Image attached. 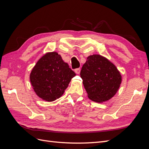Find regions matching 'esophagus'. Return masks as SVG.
Listing matches in <instances>:
<instances>
[{"label":"esophagus","mask_w":149,"mask_h":149,"mask_svg":"<svg viewBox=\"0 0 149 149\" xmlns=\"http://www.w3.org/2000/svg\"><path fill=\"white\" fill-rule=\"evenodd\" d=\"M80 71H81L80 68H76V69L74 70V72H75L76 74H78L80 73Z\"/></svg>","instance_id":"1"}]
</instances>
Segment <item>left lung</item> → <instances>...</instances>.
Listing matches in <instances>:
<instances>
[{
  "mask_svg": "<svg viewBox=\"0 0 149 149\" xmlns=\"http://www.w3.org/2000/svg\"><path fill=\"white\" fill-rule=\"evenodd\" d=\"M80 75L88 97L97 102H105L113 97L122 81L116 66L99 55L87 58Z\"/></svg>",
  "mask_w": 149,
  "mask_h": 149,
  "instance_id": "1",
  "label": "left lung"
}]
</instances>
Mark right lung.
Wrapping results in <instances>:
<instances>
[{
	"mask_svg": "<svg viewBox=\"0 0 149 149\" xmlns=\"http://www.w3.org/2000/svg\"><path fill=\"white\" fill-rule=\"evenodd\" d=\"M76 76L56 52L47 53L37 61L30 75L34 91L47 101H53L63 94Z\"/></svg>",
	"mask_w": 149,
	"mask_h": 149,
	"instance_id": "obj_1",
	"label": "right lung"
}]
</instances>
